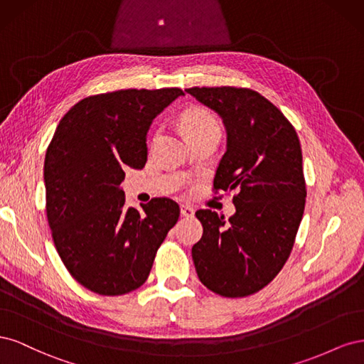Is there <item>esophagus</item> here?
<instances>
[{
    "instance_id": "34e87169",
    "label": "esophagus",
    "mask_w": 364,
    "mask_h": 364,
    "mask_svg": "<svg viewBox=\"0 0 364 364\" xmlns=\"http://www.w3.org/2000/svg\"><path fill=\"white\" fill-rule=\"evenodd\" d=\"M181 214L186 218H193L194 217V208L190 205H181Z\"/></svg>"
}]
</instances>
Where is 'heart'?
Returning a JSON list of instances; mask_svg holds the SVG:
<instances>
[{
	"label": "heart",
	"mask_w": 364,
	"mask_h": 364,
	"mask_svg": "<svg viewBox=\"0 0 364 364\" xmlns=\"http://www.w3.org/2000/svg\"><path fill=\"white\" fill-rule=\"evenodd\" d=\"M182 126L185 134H194V132L208 130V129H218V123L215 118L205 111H191L186 114L182 119Z\"/></svg>",
	"instance_id": "1"
}]
</instances>
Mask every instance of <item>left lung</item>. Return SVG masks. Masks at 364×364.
I'll list each match as a JSON object with an SVG mask.
<instances>
[{
    "instance_id": "obj_1",
    "label": "left lung",
    "mask_w": 364,
    "mask_h": 364,
    "mask_svg": "<svg viewBox=\"0 0 364 364\" xmlns=\"http://www.w3.org/2000/svg\"><path fill=\"white\" fill-rule=\"evenodd\" d=\"M226 127V153L214 190L232 191L235 214L226 222L211 209L196 217L203 235L193 246L197 277L225 297L259 291L289 259L305 208L302 150L279 109L247 87H190Z\"/></svg>"
}]
</instances>
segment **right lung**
Here are the masks:
<instances>
[{"label":"right lung","instance_id":"right-lung-1","mask_svg":"<svg viewBox=\"0 0 364 364\" xmlns=\"http://www.w3.org/2000/svg\"><path fill=\"white\" fill-rule=\"evenodd\" d=\"M179 87L86 97L59 121L46 153L47 217L60 259L83 287L121 296L146 282L181 214L171 199L126 208L124 170L144 168L147 132Z\"/></svg>","mask_w":364,"mask_h":364}]
</instances>
